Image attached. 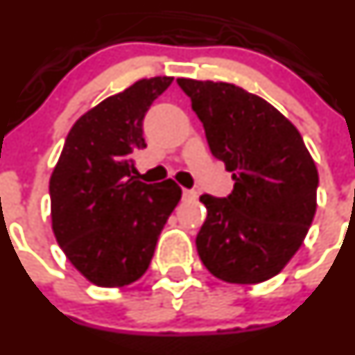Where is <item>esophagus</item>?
I'll list each match as a JSON object with an SVG mask.
<instances>
[{"mask_svg": "<svg viewBox=\"0 0 355 355\" xmlns=\"http://www.w3.org/2000/svg\"><path fill=\"white\" fill-rule=\"evenodd\" d=\"M198 196V193L195 189H182V198L184 200H195Z\"/></svg>", "mask_w": 355, "mask_h": 355, "instance_id": "obj_1", "label": "esophagus"}]
</instances>
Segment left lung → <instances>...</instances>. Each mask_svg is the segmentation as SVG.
<instances>
[{"label":"left lung","mask_w":355,"mask_h":355,"mask_svg":"<svg viewBox=\"0 0 355 355\" xmlns=\"http://www.w3.org/2000/svg\"><path fill=\"white\" fill-rule=\"evenodd\" d=\"M202 121L210 152L233 173L226 198L202 195L196 250L216 278L255 285L278 275L315 214L318 169L295 125L234 84L178 79Z\"/></svg>","instance_id":"left-lung-1"}]
</instances>
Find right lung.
Here are the masks:
<instances>
[{"instance_id": "add662e5", "label": "right lung", "mask_w": 355, "mask_h": 355, "mask_svg": "<svg viewBox=\"0 0 355 355\" xmlns=\"http://www.w3.org/2000/svg\"><path fill=\"white\" fill-rule=\"evenodd\" d=\"M173 77L141 79L80 115L50 178L51 227L70 264L93 285L141 278L181 200L173 181L146 184L132 153L145 148L143 119Z\"/></svg>"}]
</instances>
